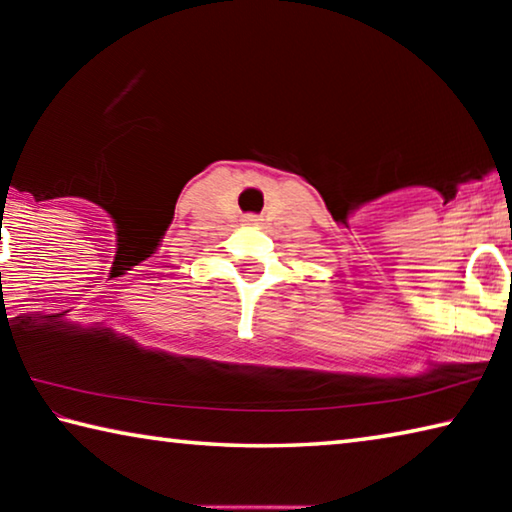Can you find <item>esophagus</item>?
<instances>
[{
  "instance_id": "1",
  "label": "esophagus",
  "mask_w": 512,
  "mask_h": 512,
  "mask_svg": "<svg viewBox=\"0 0 512 512\" xmlns=\"http://www.w3.org/2000/svg\"><path fill=\"white\" fill-rule=\"evenodd\" d=\"M246 221H248V223H255L257 219H255V216H246Z\"/></svg>"
}]
</instances>
